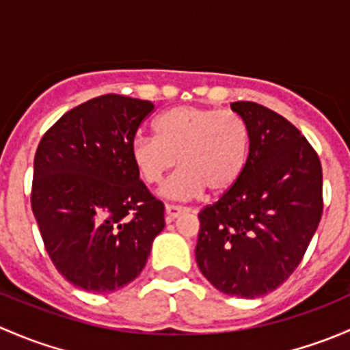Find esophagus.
Instances as JSON below:
<instances>
[{"instance_id":"1","label":"esophagus","mask_w":350,"mask_h":350,"mask_svg":"<svg viewBox=\"0 0 350 350\" xmlns=\"http://www.w3.org/2000/svg\"><path fill=\"white\" fill-rule=\"evenodd\" d=\"M185 208L176 206V204H165V220L172 221L179 217L181 213H185Z\"/></svg>"}]
</instances>
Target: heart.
Listing matches in <instances>:
<instances>
[{"mask_svg": "<svg viewBox=\"0 0 350 350\" xmlns=\"http://www.w3.org/2000/svg\"><path fill=\"white\" fill-rule=\"evenodd\" d=\"M154 137L133 139L132 162L146 185H161L178 165L181 171L165 183V196L191 200L206 189L210 196L230 191L245 171L250 129L239 113L218 108L176 107L154 123Z\"/></svg>", "mask_w": 350, "mask_h": 350, "instance_id": "b5f03b06", "label": "heart"}]
</instances>
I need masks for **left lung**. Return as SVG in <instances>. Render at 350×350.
<instances>
[{
    "mask_svg": "<svg viewBox=\"0 0 350 350\" xmlns=\"http://www.w3.org/2000/svg\"><path fill=\"white\" fill-rule=\"evenodd\" d=\"M250 129L237 185L198 213L196 262L218 291L257 298L298 267L323 211L322 164L312 144L280 113L230 105Z\"/></svg>",
    "mask_w": 350,
    "mask_h": 350,
    "instance_id": "8db88e82",
    "label": "left lung"
}]
</instances>
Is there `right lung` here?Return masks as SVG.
<instances>
[{
	"label": "right lung",
	"instance_id": "right-lung-1",
	"mask_svg": "<svg viewBox=\"0 0 350 350\" xmlns=\"http://www.w3.org/2000/svg\"><path fill=\"white\" fill-rule=\"evenodd\" d=\"M152 111L150 101L103 94L64 113L38 142L31 210L52 264L77 288L129 284L164 228V203L130 154Z\"/></svg>",
	"mask_w": 350,
	"mask_h": 350
}]
</instances>
